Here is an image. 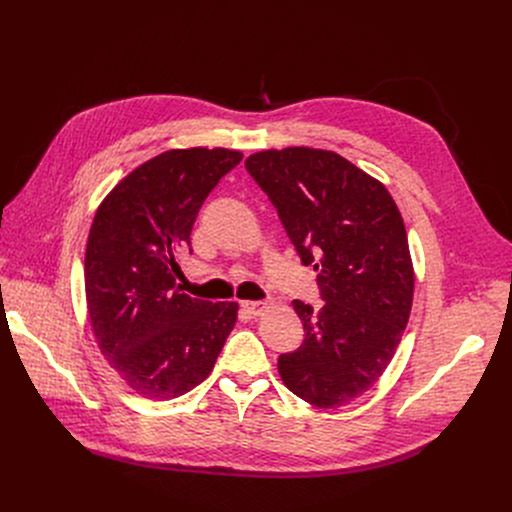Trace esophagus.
<instances>
[{
    "label": "esophagus",
    "mask_w": 512,
    "mask_h": 512,
    "mask_svg": "<svg viewBox=\"0 0 512 512\" xmlns=\"http://www.w3.org/2000/svg\"><path fill=\"white\" fill-rule=\"evenodd\" d=\"M243 308H245L251 316H261V314L269 308V304H267V302H243Z\"/></svg>",
    "instance_id": "1"
}]
</instances>
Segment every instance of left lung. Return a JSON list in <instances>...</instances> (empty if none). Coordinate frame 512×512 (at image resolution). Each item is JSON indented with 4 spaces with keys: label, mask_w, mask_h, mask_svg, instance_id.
<instances>
[{
    "label": "left lung",
    "mask_w": 512,
    "mask_h": 512,
    "mask_svg": "<svg viewBox=\"0 0 512 512\" xmlns=\"http://www.w3.org/2000/svg\"><path fill=\"white\" fill-rule=\"evenodd\" d=\"M304 265H314L324 306L296 300L302 346L281 354L285 387L320 409L367 393L389 367L413 304V263L401 212L377 178L314 148L265 150L245 160Z\"/></svg>",
    "instance_id": "obj_1"
}]
</instances>
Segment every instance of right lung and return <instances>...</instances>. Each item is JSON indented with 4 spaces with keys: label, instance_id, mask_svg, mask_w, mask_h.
Returning <instances> with one entry per match:
<instances>
[{
    "label": "right lung",
    "instance_id": "right-lung-1",
    "mask_svg": "<svg viewBox=\"0 0 512 512\" xmlns=\"http://www.w3.org/2000/svg\"><path fill=\"white\" fill-rule=\"evenodd\" d=\"M241 160L225 148L164 152L127 174L95 212L85 253L89 320L111 369L145 399L200 385L235 328L237 302L190 298L174 273L202 202Z\"/></svg>",
    "mask_w": 512,
    "mask_h": 512
}]
</instances>
